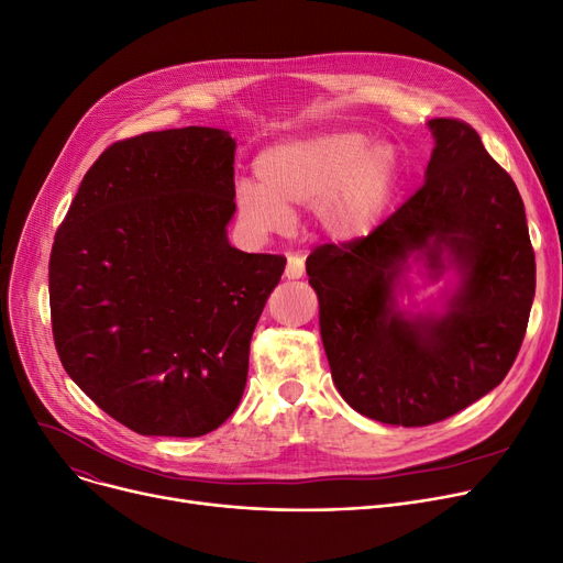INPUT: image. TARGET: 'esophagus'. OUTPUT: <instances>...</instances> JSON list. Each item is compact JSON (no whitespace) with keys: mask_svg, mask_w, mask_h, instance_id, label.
<instances>
[{"mask_svg":"<svg viewBox=\"0 0 563 563\" xmlns=\"http://www.w3.org/2000/svg\"><path fill=\"white\" fill-rule=\"evenodd\" d=\"M302 275H305V261L298 254H288L284 277L286 279H300Z\"/></svg>","mask_w":563,"mask_h":563,"instance_id":"esophagus-1","label":"esophagus"}]
</instances>
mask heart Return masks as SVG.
Instances as JSON below:
<instances>
[{
    "label": "heart",
    "mask_w": 563,
    "mask_h": 563,
    "mask_svg": "<svg viewBox=\"0 0 563 563\" xmlns=\"http://www.w3.org/2000/svg\"><path fill=\"white\" fill-rule=\"evenodd\" d=\"M256 183L235 190L238 216L256 233L292 222L309 208L316 229L334 243H357L378 227L394 195L400 159L391 144L360 130H330L265 148L254 163Z\"/></svg>",
    "instance_id": "b5f03b06"
}]
</instances>
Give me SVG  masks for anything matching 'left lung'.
<instances>
[{
	"label": "left lung",
	"instance_id": "obj_1",
	"mask_svg": "<svg viewBox=\"0 0 563 563\" xmlns=\"http://www.w3.org/2000/svg\"><path fill=\"white\" fill-rule=\"evenodd\" d=\"M423 185L357 243L307 258L320 336L343 400L391 426H428L495 389L516 362L537 292L525 203L456 119H431ZM412 276L443 282L431 303Z\"/></svg>",
	"mask_w": 563,
	"mask_h": 563
}]
</instances>
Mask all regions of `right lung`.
Masks as SVG:
<instances>
[{
	"instance_id": "add662e5",
	"label": "right lung",
	"mask_w": 563,
	"mask_h": 563,
	"mask_svg": "<svg viewBox=\"0 0 563 563\" xmlns=\"http://www.w3.org/2000/svg\"><path fill=\"white\" fill-rule=\"evenodd\" d=\"M235 140L174 128L117 142L49 256L52 334L70 380L140 435L199 438L243 398L250 341L286 258L231 247Z\"/></svg>"
}]
</instances>
